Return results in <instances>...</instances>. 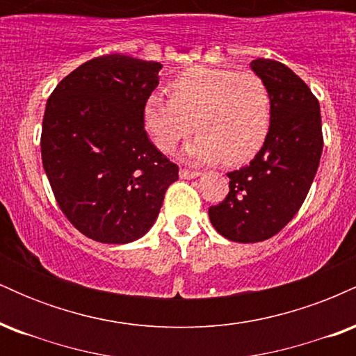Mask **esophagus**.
Returning <instances> with one entry per match:
<instances>
[{
    "label": "esophagus",
    "mask_w": 356,
    "mask_h": 356,
    "mask_svg": "<svg viewBox=\"0 0 356 356\" xmlns=\"http://www.w3.org/2000/svg\"><path fill=\"white\" fill-rule=\"evenodd\" d=\"M179 175H181V179H197V177H201V172H194V170L181 169V170H179Z\"/></svg>",
    "instance_id": "1"
}]
</instances>
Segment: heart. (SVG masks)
<instances>
[{"instance_id": "1", "label": "heart", "mask_w": 356, "mask_h": 356, "mask_svg": "<svg viewBox=\"0 0 356 356\" xmlns=\"http://www.w3.org/2000/svg\"><path fill=\"white\" fill-rule=\"evenodd\" d=\"M170 99L150 93L144 102V129L162 152H170L192 130L199 136L182 159L212 164H243L259 152L271 125V97L251 72L197 67L170 83Z\"/></svg>"}]
</instances>
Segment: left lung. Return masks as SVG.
I'll use <instances>...</instances> for the list:
<instances>
[{
	"instance_id": "left-lung-1",
	"label": "left lung",
	"mask_w": 356,
	"mask_h": 356,
	"mask_svg": "<svg viewBox=\"0 0 356 356\" xmlns=\"http://www.w3.org/2000/svg\"><path fill=\"white\" fill-rule=\"evenodd\" d=\"M271 97V125L251 162L227 174L229 194L209 207L214 229L234 243H259L289 222L312 187L323 150L320 104L280 61L252 60Z\"/></svg>"
}]
</instances>
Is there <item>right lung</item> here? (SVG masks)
Segmentation results:
<instances>
[{
    "mask_svg": "<svg viewBox=\"0 0 356 356\" xmlns=\"http://www.w3.org/2000/svg\"><path fill=\"white\" fill-rule=\"evenodd\" d=\"M161 70L159 61L99 56L65 76L47 102L43 169L60 209L90 239L142 238L179 179V167L149 140L142 120Z\"/></svg>",
    "mask_w": 356,
    "mask_h": 356,
    "instance_id": "1",
    "label": "right lung"
}]
</instances>
